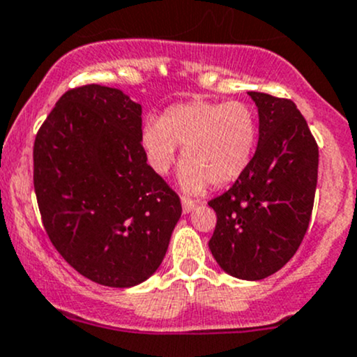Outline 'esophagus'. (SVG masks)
<instances>
[{
	"mask_svg": "<svg viewBox=\"0 0 357 357\" xmlns=\"http://www.w3.org/2000/svg\"><path fill=\"white\" fill-rule=\"evenodd\" d=\"M192 210H195V202H192V199L183 198V211L184 213H190Z\"/></svg>",
	"mask_w": 357,
	"mask_h": 357,
	"instance_id": "obj_1",
	"label": "esophagus"
}]
</instances>
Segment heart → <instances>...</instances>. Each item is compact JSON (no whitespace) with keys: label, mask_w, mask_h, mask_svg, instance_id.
Listing matches in <instances>:
<instances>
[{"label":"heart","mask_w":357,"mask_h":357,"mask_svg":"<svg viewBox=\"0 0 357 357\" xmlns=\"http://www.w3.org/2000/svg\"><path fill=\"white\" fill-rule=\"evenodd\" d=\"M258 141V119L241 100H191L169 107L159 122H147L142 146L154 171L165 174L183 147L181 186L188 192L208 184L227 186L252 162Z\"/></svg>","instance_id":"obj_1"}]
</instances>
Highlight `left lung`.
Returning <instances> with one entry per match:
<instances>
[{
  "instance_id": "left-lung-1",
  "label": "left lung",
  "mask_w": 357,
  "mask_h": 357,
  "mask_svg": "<svg viewBox=\"0 0 357 357\" xmlns=\"http://www.w3.org/2000/svg\"><path fill=\"white\" fill-rule=\"evenodd\" d=\"M258 107V146L235 184L208 204L216 213L210 250L243 280L280 270L301 247L317 186L319 147L297 105L248 92Z\"/></svg>"
}]
</instances>
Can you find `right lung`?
<instances>
[{
	"label": "right lung",
	"instance_id": "obj_1",
	"mask_svg": "<svg viewBox=\"0 0 357 357\" xmlns=\"http://www.w3.org/2000/svg\"><path fill=\"white\" fill-rule=\"evenodd\" d=\"M142 107L122 90L70 89L36 132L33 186L45 231L80 275L126 289L161 265L181 202L147 165Z\"/></svg>",
	"mask_w": 357,
	"mask_h": 357
}]
</instances>
